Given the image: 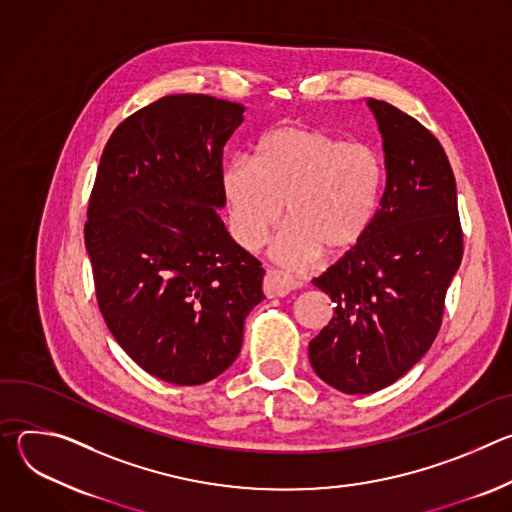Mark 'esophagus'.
<instances>
[{
    "instance_id": "obj_1",
    "label": "esophagus",
    "mask_w": 512,
    "mask_h": 512,
    "mask_svg": "<svg viewBox=\"0 0 512 512\" xmlns=\"http://www.w3.org/2000/svg\"><path fill=\"white\" fill-rule=\"evenodd\" d=\"M300 287L298 281L291 279L289 275L281 273V271H275V269H269L263 277V291L267 298H283L287 296L291 289Z\"/></svg>"
}]
</instances>
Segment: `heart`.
<instances>
[{
    "label": "heart",
    "instance_id": "obj_1",
    "mask_svg": "<svg viewBox=\"0 0 512 512\" xmlns=\"http://www.w3.org/2000/svg\"><path fill=\"white\" fill-rule=\"evenodd\" d=\"M385 166L367 143H348L310 125H281L261 137L255 160L235 158L223 170L229 227L245 249H257L281 223L277 263L304 269L322 253L354 251L379 212Z\"/></svg>",
    "mask_w": 512,
    "mask_h": 512
}]
</instances>
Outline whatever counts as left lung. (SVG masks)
I'll list each match as a JSON object with an SVG mask.
<instances>
[{
	"label": "left lung",
	"instance_id": "8db88e82",
	"mask_svg": "<svg viewBox=\"0 0 512 512\" xmlns=\"http://www.w3.org/2000/svg\"><path fill=\"white\" fill-rule=\"evenodd\" d=\"M367 103L383 135L381 208L367 239L312 281L334 302V316L310 342V362L348 395L381 391L421 360L440 332L464 253L442 143L391 103Z\"/></svg>",
	"mask_w": 512,
	"mask_h": 512
}]
</instances>
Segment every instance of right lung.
<instances>
[{
	"mask_svg": "<svg viewBox=\"0 0 512 512\" xmlns=\"http://www.w3.org/2000/svg\"><path fill=\"white\" fill-rule=\"evenodd\" d=\"M243 111L208 95L135 111L109 137L89 198L85 245L105 324L143 371L172 385L225 373L265 300L261 263L216 210Z\"/></svg>",
	"mask_w": 512,
	"mask_h": 512,
	"instance_id": "right-lung-1",
	"label": "right lung"
}]
</instances>
